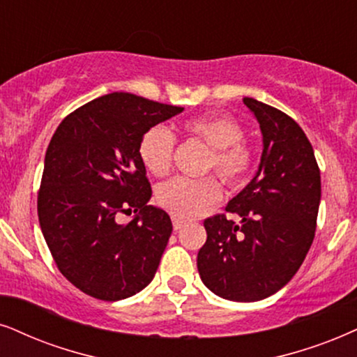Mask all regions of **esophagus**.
<instances>
[{
    "mask_svg": "<svg viewBox=\"0 0 357 357\" xmlns=\"http://www.w3.org/2000/svg\"><path fill=\"white\" fill-rule=\"evenodd\" d=\"M171 220H173V229H174V231H179V229H181L183 225H184V220H181L179 218H176V215H173V218H171Z\"/></svg>",
    "mask_w": 357,
    "mask_h": 357,
    "instance_id": "34e87169",
    "label": "esophagus"
}]
</instances>
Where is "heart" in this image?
<instances>
[{
    "label": "heart",
    "instance_id": "obj_1",
    "mask_svg": "<svg viewBox=\"0 0 357 357\" xmlns=\"http://www.w3.org/2000/svg\"><path fill=\"white\" fill-rule=\"evenodd\" d=\"M184 132L211 148L206 171H214L227 186H238L245 181L254 163V153L242 142L243 128L238 121L225 115H204L188 120ZM174 145L176 138L169 128L165 125L150 126L138 145L139 160L146 171L155 176L168 174ZM219 196L220 189L214 178H174L156 191L158 204L181 219L197 218L215 204Z\"/></svg>",
    "mask_w": 357,
    "mask_h": 357
}]
</instances>
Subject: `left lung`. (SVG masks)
I'll return each instance as SVG.
<instances>
[{
	"instance_id": "obj_1",
	"label": "left lung",
	"mask_w": 357,
	"mask_h": 357,
	"mask_svg": "<svg viewBox=\"0 0 357 357\" xmlns=\"http://www.w3.org/2000/svg\"><path fill=\"white\" fill-rule=\"evenodd\" d=\"M259 121L264 151L254 179L225 211L204 220L197 254L202 283L220 298L259 301L298 272L317 231L321 178L313 146L295 120L255 98H243Z\"/></svg>"
}]
</instances>
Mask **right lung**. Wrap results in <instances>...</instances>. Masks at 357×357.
I'll return each mask as SVG.
<instances>
[{
	"mask_svg": "<svg viewBox=\"0 0 357 357\" xmlns=\"http://www.w3.org/2000/svg\"><path fill=\"white\" fill-rule=\"evenodd\" d=\"M183 110L114 92L79 107L52 135L38 194L40 231L61 273L93 298H128L155 277L173 224L148 206L138 145L150 126ZM132 210L139 214L128 225L116 222Z\"/></svg>",
	"mask_w": 357,
	"mask_h": 357,
	"instance_id": "add662e5",
	"label": "right lung"
}]
</instances>
